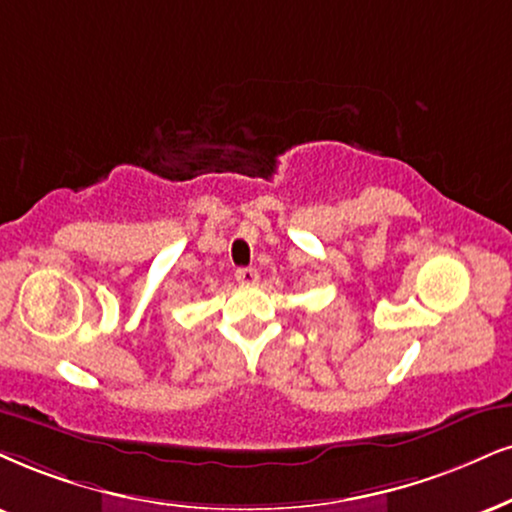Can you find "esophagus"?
<instances>
[{
    "instance_id": "obj_1",
    "label": "esophagus",
    "mask_w": 512,
    "mask_h": 512,
    "mask_svg": "<svg viewBox=\"0 0 512 512\" xmlns=\"http://www.w3.org/2000/svg\"><path fill=\"white\" fill-rule=\"evenodd\" d=\"M235 277H237L239 285H256L258 282V273L254 268H237Z\"/></svg>"
}]
</instances>
